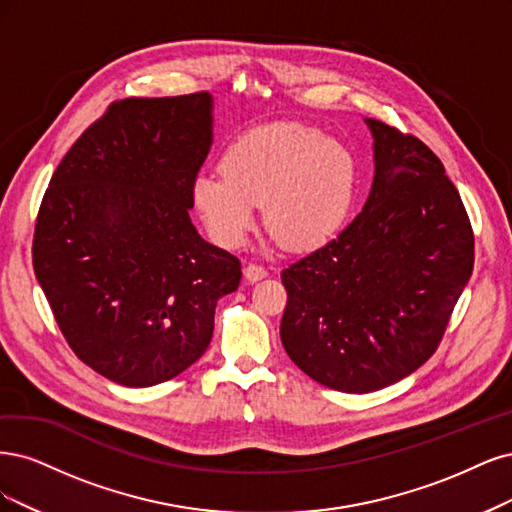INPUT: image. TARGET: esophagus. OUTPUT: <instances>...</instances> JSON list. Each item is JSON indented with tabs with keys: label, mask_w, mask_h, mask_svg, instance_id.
<instances>
[{
	"label": "esophagus",
	"mask_w": 512,
	"mask_h": 512,
	"mask_svg": "<svg viewBox=\"0 0 512 512\" xmlns=\"http://www.w3.org/2000/svg\"><path fill=\"white\" fill-rule=\"evenodd\" d=\"M268 276V270L263 266H257V263H249V266L244 268V278L249 280V283H257V280L266 278Z\"/></svg>",
	"instance_id": "esophagus-1"
}]
</instances>
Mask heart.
<instances>
[{"label":"heart","mask_w":512,"mask_h":512,"mask_svg":"<svg viewBox=\"0 0 512 512\" xmlns=\"http://www.w3.org/2000/svg\"><path fill=\"white\" fill-rule=\"evenodd\" d=\"M223 176L200 174L193 200L212 238L236 249L257 221L289 251H315L344 225L355 195V163L323 131L298 123L259 127L221 157Z\"/></svg>","instance_id":"heart-1"}]
</instances>
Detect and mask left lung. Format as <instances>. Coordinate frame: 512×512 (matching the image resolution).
Segmentation results:
<instances>
[{
  "instance_id": "8db88e82",
  "label": "left lung",
  "mask_w": 512,
  "mask_h": 512,
  "mask_svg": "<svg viewBox=\"0 0 512 512\" xmlns=\"http://www.w3.org/2000/svg\"><path fill=\"white\" fill-rule=\"evenodd\" d=\"M364 121L374 140L364 208L280 274L287 355L344 393L378 391L421 368L474 266L468 214L440 159L415 136Z\"/></svg>"
}]
</instances>
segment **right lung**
<instances>
[{"label":"right lung","mask_w":512,"mask_h":512,"mask_svg":"<svg viewBox=\"0 0 512 512\" xmlns=\"http://www.w3.org/2000/svg\"><path fill=\"white\" fill-rule=\"evenodd\" d=\"M210 93L129 97L68 151L44 193L34 272L61 334L95 372L153 387L208 349L240 261L191 223L212 146Z\"/></svg>","instance_id":"add662e5"}]
</instances>
